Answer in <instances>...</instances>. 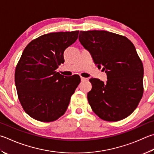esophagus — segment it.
I'll return each mask as SVG.
<instances>
[{
	"label": "esophagus",
	"mask_w": 154,
	"mask_h": 154,
	"mask_svg": "<svg viewBox=\"0 0 154 154\" xmlns=\"http://www.w3.org/2000/svg\"><path fill=\"white\" fill-rule=\"evenodd\" d=\"M81 80H82V82H84V81H87V80H88V78H85V77H81Z\"/></svg>",
	"instance_id": "obj_1"
}]
</instances>
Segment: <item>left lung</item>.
Wrapping results in <instances>:
<instances>
[{
	"label": "left lung",
	"mask_w": 154,
	"mask_h": 154,
	"mask_svg": "<svg viewBox=\"0 0 154 154\" xmlns=\"http://www.w3.org/2000/svg\"><path fill=\"white\" fill-rule=\"evenodd\" d=\"M79 40L107 75L106 83L89 79L88 100L92 110L106 121L127 118L143 94V66L135 46L125 36L104 30L81 31Z\"/></svg>",
	"instance_id": "left-lung-1"
}]
</instances>
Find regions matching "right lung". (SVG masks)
I'll return each instance as SVG.
<instances>
[{
  "label": "right lung",
  "mask_w": 154,
  "mask_h": 154,
  "mask_svg": "<svg viewBox=\"0 0 154 154\" xmlns=\"http://www.w3.org/2000/svg\"><path fill=\"white\" fill-rule=\"evenodd\" d=\"M79 31L46 33L27 44L16 66L15 82L19 102L33 119L57 121L65 113L81 82L79 75L57 72L64 63V52L78 38Z\"/></svg>",
  "instance_id": "obj_1"
}]
</instances>
